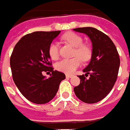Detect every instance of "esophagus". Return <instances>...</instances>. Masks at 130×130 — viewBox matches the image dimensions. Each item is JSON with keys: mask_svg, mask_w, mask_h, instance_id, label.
<instances>
[{"mask_svg": "<svg viewBox=\"0 0 130 130\" xmlns=\"http://www.w3.org/2000/svg\"><path fill=\"white\" fill-rule=\"evenodd\" d=\"M73 76V75H71V74H66V77H67V79H69V78H71Z\"/></svg>", "mask_w": 130, "mask_h": 130, "instance_id": "esophagus-1", "label": "esophagus"}]
</instances>
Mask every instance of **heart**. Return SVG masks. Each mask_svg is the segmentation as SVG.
<instances>
[{
    "label": "heart",
    "instance_id": "b5f03b06",
    "mask_svg": "<svg viewBox=\"0 0 130 130\" xmlns=\"http://www.w3.org/2000/svg\"><path fill=\"white\" fill-rule=\"evenodd\" d=\"M63 39L76 48L75 54L84 61H87L91 56L90 48L83 45V39L76 34L69 32L63 35ZM48 54L51 59H56L59 56V43L53 41L48 47ZM81 65V60L78 57L73 59H63L56 63V69L66 74H71Z\"/></svg>",
    "mask_w": 130,
    "mask_h": 130
}]
</instances>
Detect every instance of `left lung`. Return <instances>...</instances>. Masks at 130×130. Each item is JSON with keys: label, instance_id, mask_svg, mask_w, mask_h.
Instances as JSON below:
<instances>
[{"label": "left lung", "instance_id": "1", "mask_svg": "<svg viewBox=\"0 0 130 130\" xmlns=\"http://www.w3.org/2000/svg\"><path fill=\"white\" fill-rule=\"evenodd\" d=\"M87 35L92 45L90 62L83 69L85 76H79L80 84L74 88L76 96L87 104L100 102L112 90L117 78L120 59L115 45L103 32L92 27L74 28Z\"/></svg>", "mask_w": 130, "mask_h": 130}]
</instances>
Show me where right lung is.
Wrapping results in <instances>:
<instances>
[{
    "label": "right lung",
    "mask_w": 130,
    "mask_h": 130,
    "mask_svg": "<svg viewBox=\"0 0 130 130\" xmlns=\"http://www.w3.org/2000/svg\"><path fill=\"white\" fill-rule=\"evenodd\" d=\"M56 31H36L24 36L15 46L10 64L13 79L18 90L35 104L48 103L54 99L65 74L51 67L48 47L60 34ZM43 71H51L46 78Z\"/></svg>",
    "instance_id": "right-lung-1"
}]
</instances>
